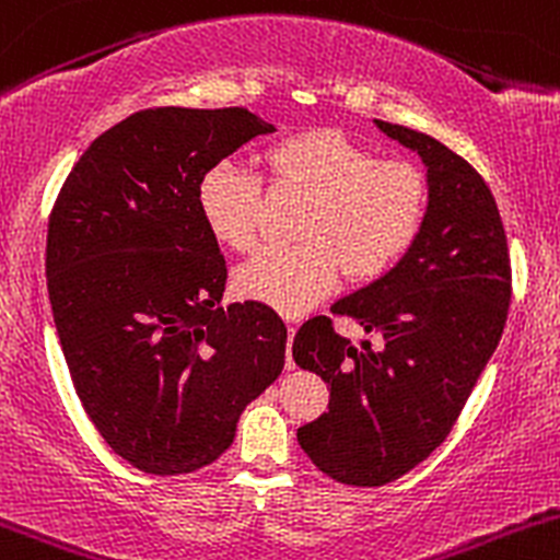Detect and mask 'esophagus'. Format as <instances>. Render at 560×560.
Masks as SVG:
<instances>
[{
	"instance_id": "esophagus-1",
	"label": "esophagus",
	"mask_w": 560,
	"mask_h": 560,
	"mask_svg": "<svg viewBox=\"0 0 560 560\" xmlns=\"http://www.w3.org/2000/svg\"><path fill=\"white\" fill-rule=\"evenodd\" d=\"M288 337H291V342H293V337H296V326H288ZM296 364H293V355H291V350H288V355H285V369H293Z\"/></svg>"
}]
</instances>
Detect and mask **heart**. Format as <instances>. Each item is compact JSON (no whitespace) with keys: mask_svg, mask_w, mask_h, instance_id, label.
<instances>
[{"mask_svg":"<svg viewBox=\"0 0 560 560\" xmlns=\"http://www.w3.org/2000/svg\"><path fill=\"white\" fill-rule=\"evenodd\" d=\"M275 191L307 196L296 245H269L234 272L245 299L282 315H302L342 280L383 275L418 237L425 215V180L407 161L377 159L337 129L282 137L267 151ZM199 212L218 242L250 250L261 226L264 183L234 159L201 175Z\"/></svg>","mask_w":560,"mask_h":560,"instance_id":"heart-1","label":"heart"}]
</instances>
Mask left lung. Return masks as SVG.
Wrapping results in <instances>:
<instances>
[{"label":"left lung","mask_w":560,"mask_h":560,"mask_svg":"<svg viewBox=\"0 0 560 560\" xmlns=\"http://www.w3.org/2000/svg\"><path fill=\"white\" fill-rule=\"evenodd\" d=\"M420 155L425 215L394 269L331 304L366 334L361 348L326 315L293 339V361L331 385L328 412L296 431L315 466L345 486L399 480L451 434L491 361L510 307V253L491 188L440 140L374 120Z\"/></svg>","instance_id":"8db88e82"}]
</instances>
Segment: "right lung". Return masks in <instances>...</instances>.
<instances>
[{
	"instance_id": "right-lung-1",
	"label": "right lung",
	"mask_w": 560,
	"mask_h": 560,
	"mask_svg": "<svg viewBox=\"0 0 560 560\" xmlns=\"http://www.w3.org/2000/svg\"><path fill=\"white\" fill-rule=\"evenodd\" d=\"M272 131L245 107L142 109L91 142L50 212L45 275L74 390L148 475L229 451L285 364L272 307H221L226 261L196 199L215 161Z\"/></svg>"
}]
</instances>
